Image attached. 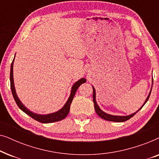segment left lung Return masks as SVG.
Listing matches in <instances>:
<instances>
[{"label":"left lung","instance_id":"1","mask_svg":"<svg viewBox=\"0 0 159 159\" xmlns=\"http://www.w3.org/2000/svg\"><path fill=\"white\" fill-rule=\"evenodd\" d=\"M153 80L152 79V85H151V91H150L148 95L147 98L145 99V101L144 102V103L143 104L142 106L139 108V109L136 112L133 113V114H130V115H127V116H116V115H111V114H108L107 113L104 112L103 110L101 109V108L99 107V106L98 105L97 102H96V93H95V89L94 87H93V102H94V107H95V112L97 113V114L98 115V116L101 117V118L105 119V120H107V121H115V122H123V121H125L128 120V119H129L130 118H132V116H134V114H136V113H138L139 111H140L141 108L143 107V106L145 105V103H146V102L148 101L149 99V97H150V95H151V90H152V87H153Z\"/></svg>","mask_w":159,"mask_h":159}]
</instances>
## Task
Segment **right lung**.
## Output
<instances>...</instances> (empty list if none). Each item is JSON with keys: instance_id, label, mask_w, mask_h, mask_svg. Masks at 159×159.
<instances>
[{"instance_id": "right-lung-1", "label": "right lung", "mask_w": 159, "mask_h": 159, "mask_svg": "<svg viewBox=\"0 0 159 159\" xmlns=\"http://www.w3.org/2000/svg\"><path fill=\"white\" fill-rule=\"evenodd\" d=\"M16 55V54H15ZM15 58V56H14ZM14 58L13 60L11 63V71H10V82H11V92L13 97L16 101L17 106H19V108L20 109L29 115L30 116H31L32 118H33L34 120L39 121V122L41 123H52L55 122V121H58L62 120L64 118H66L67 115H68L69 112V109H70V105L72 102V100L74 98V96H75L76 91L77 90V89L82 84L86 82V79L84 78H81L78 81L75 82V84H73L72 87L71 88V93L70 95H69L68 100H67L66 103L64 104V106L59 109L57 111L51 113V114H37V113H34L32 111L26 107V106L24 105L20 100H19L18 95L16 94V89H15V85H14V74H13V67H14Z\"/></svg>"}]
</instances>
